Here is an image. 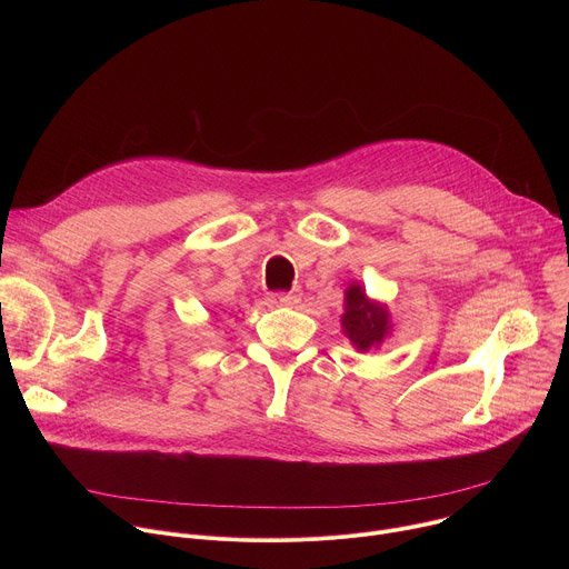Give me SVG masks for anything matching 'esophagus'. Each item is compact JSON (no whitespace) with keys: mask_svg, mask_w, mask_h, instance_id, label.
I'll return each mask as SVG.
<instances>
[{"mask_svg":"<svg viewBox=\"0 0 569 569\" xmlns=\"http://www.w3.org/2000/svg\"><path fill=\"white\" fill-rule=\"evenodd\" d=\"M274 303H281V306H297L301 301V292H283V295H274L272 297Z\"/></svg>","mask_w":569,"mask_h":569,"instance_id":"34e87169","label":"esophagus"}]
</instances>
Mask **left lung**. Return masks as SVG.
<instances>
[{"mask_svg":"<svg viewBox=\"0 0 569 569\" xmlns=\"http://www.w3.org/2000/svg\"><path fill=\"white\" fill-rule=\"evenodd\" d=\"M340 321L342 333L360 353L380 349V345L393 331L387 303L371 299L358 281H351L349 288L345 290V312Z\"/></svg>","mask_w":569,"mask_h":569,"instance_id":"obj_1","label":"left lung"}]
</instances>
